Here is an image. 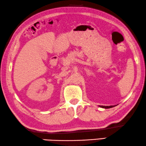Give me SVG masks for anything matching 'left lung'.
Masks as SVG:
<instances>
[{
    "label": "left lung",
    "mask_w": 146,
    "mask_h": 146,
    "mask_svg": "<svg viewBox=\"0 0 146 146\" xmlns=\"http://www.w3.org/2000/svg\"><path fill=\"white\" fill-rule=\"evenodd\" d=\"M100 107L103 108H110L112 107H114L115 106H99Z\"/></svg>",
    "instance_id": "1"
}]
</instances>
